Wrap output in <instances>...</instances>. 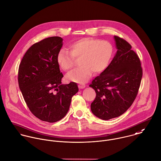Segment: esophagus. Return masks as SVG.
Listing matches in <instances>:
<instances>
[{"instance_id": "esophagus-1", "label": "esophagus", "mask_w": 161, "mask_h": 161, "mask_svg": "<svg viewBox=\"0 0 161 161\" xmlns=\"http://www.w3.org/2000/svg\"><path fill=\"white\" fill-rule=\"evenodd\" d=\"M78 87L79 89H84V88H85L86 85L84 84H79Z\"/></svg>"}]
</instances>
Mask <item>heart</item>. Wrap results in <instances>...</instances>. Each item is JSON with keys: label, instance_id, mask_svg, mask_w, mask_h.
<instances>
[{"label": "heart", "instance_id": "1", "mask_svg": "<svg viewBox=\"0 0 161 161\" xmlns=\"http://www.w3.org/2000/svg\"><path fill=\"white\" fill-rule=\"evenodd\" d=\"M70 53L60 49L57 54V63L64 71H69L74 66L75 60L79 59L80 67L69 72L67 79L82 84L92 75L101 74L108 66L113 54V47L107 41L89 37L80 39L69 46Z\"/></svg>", "mask_w": 161, "mask_h": 161}]
</instances>
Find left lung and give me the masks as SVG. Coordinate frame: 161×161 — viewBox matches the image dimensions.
Masks as SVG:
<instances>
[{"label":"left lung","mask_w":161,"mask_h":161,"mask_svg":"<svg viewBox=\"0 0 161 161\" xmlns=\"http://www.w3.org/2000/svg\"><path fill=\"white\" fill-rule=\"evenodd\" d=\"M117 51L107 68L89 85L96 93L92 112L103 120L123 114L134 103L142 77L141 60L124 39L115 36Z\"/></svg>","instance_id":"1"}]
</instances>
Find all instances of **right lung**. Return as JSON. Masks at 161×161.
<instances>
[{"label":"right lung","instance_id":"1","mask_svg":"<svg viewBox=\"0 0 161 161\" xmlns=\"http://www.w3.org/2000/svg\"><path fill=\"white\" fill-rule=\"evenodd\" d=\"M63 39L51 37L33 44L20 63L18 82L24 101L38 119L55 122L67 113L79 91L75 82L62 84L64 77L57 63Z\"/></svg>","mask_w":161,"mask_h":161}]
</instances>
